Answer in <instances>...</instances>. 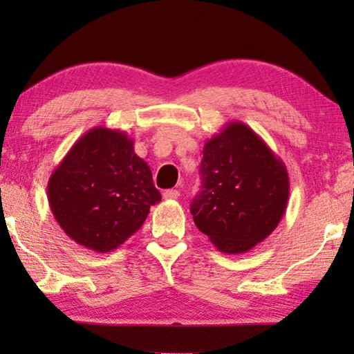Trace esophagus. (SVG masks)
Listing matches in <instances>:
<instances>
[{
  "mask_svg": "<svg viewBox=\"0 0 354 354\" xmlns=\"http://www.w3.org/2000/svg\"><path fill=\"white\" fill-rule=\"evenodd\" d=\"M162 196H164V200H176V198H179V192L175 190V189L165 190L164 194H162Z\"/></svg>",
  "mask_w": 354,
  "mask_h": 354,
  "instance_id": "obj_1",
  "label": "esophagus"
}]
</instances>
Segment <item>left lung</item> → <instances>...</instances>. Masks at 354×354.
<instances>
[{"label":"left lung","instance_id":"8db88e82","mask_svg":"<svg viewBox=\"0 0 354 354\" xmlns=\"http://www.w3.org/2000/svg\"><path fill=\"white\" fill-rule=\"evenodd\" d=\"M200 173L201 192L190 212L221 253H247L279 225L289 200V173L245 123L230 122L205 143Z\"/></svg>","mask_w":354,"mask_h":354}]
</instances>
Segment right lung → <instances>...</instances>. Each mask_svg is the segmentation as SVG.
Returning a JSON list of instances; mask_svg holds the SVG:
<instances>
[{
	"mask_svg": "<svg viewBox=\"0 0 354 354\" xmlns=\"http://www.w3.org/2000/svg\"><path fill=\"white\" fill-rule=\"evenodd\" d=\"M160 200L133 139L106 127L77 139L48 181V203L59 226L97 253L127 242Z\"/></svg>",
	"mask_w": 354,
	"mask_h": 354,
	"instance_id": "1",
	"label": "right lung"
}]
</instances>
